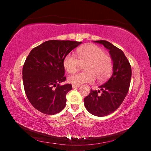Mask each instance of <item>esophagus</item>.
<instances>
[{
	"mask_svg": "<svg viewBox=\"0 0 151 151\" xmlns=\"http://www.w3.org/2000/svg\"><path fill=\"white\" fill-rule=\"evenodd\" d=\"M81 85H73V88H78V87H79V86H80Z\"/></svg>",
	"mask_w": 151,
	"mask_h": 151,
	"instance_id": "1",
	"label": "esophagus"
}]
</instances>
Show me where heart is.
Instances as JSON below:
<instances>
[{"label":"heart","mask_w":151,"mask_h":151,"mask_svg":"<svg viewBox=\"0 0 151 151\" xmlns=\"http://www.w3.org/2000/svg\"><path fill=\"white\" fill-rule=\"evenodd\" d=\"M76 54L77 57L73 53H68L64 58L63 66L68 73L75 72L80 61L87 63L85 65V71L68 76L69 83L81 85L85 83H93L95 77L98 81H104L111 75L113 68L112 58L105 55L104 51L97 45L89 44L83 46L78 48Z\"/></svg>","instance_id":"obj_1"}]
</instances>
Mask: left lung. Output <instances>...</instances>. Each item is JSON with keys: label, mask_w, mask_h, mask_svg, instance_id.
Returning <instances> with one entry per match:
<instances>
[{"label": "left lung", "mask_w": 151, "mask_h": 151, "mask_svg": "<svg viewBox=\"0 0 151 151\" xmlns=\"http://www.w3.org/2000/svg\"><path fill=\"white\" fill-rule=\"evenodd\" d=\"M109 49L113 61V73L108 81L99 86L100 90L91 89L84 99L87 111L97 116L111 114L121 106L129 91L131 79V66L124 52L106 40H95Z\"/></svg>", "instance_id": "8db88e82"}]
</instances>
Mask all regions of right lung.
<instances>
[{"instance_id": "obj_1", "label": "right lung", "mask_w": 151, "mask_h": 151, "mask_svg": "<svg viewBox=\"0 0 151 151\" xmlns=\"http://www.w3.org/2000/svg\"><path fill=\"white\" fill-rule=\"evenodd\" d=\"M82 42L51 40L30 51L22 68L25 93L32 105L43 114L52 115L66 106L70 84L66 80L63 59Z\"/></svg>"}]
</instances>
